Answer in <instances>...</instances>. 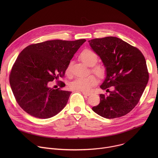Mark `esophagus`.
<instances>
[{"instance_id":"obj_1","label":"esophagus","mask_w":158,"mask_h":158,"mask_svg":"<svg viewBox=\"0 0 158 158\" xmlns=\"http://www.w3.org/2000/svg\"><path fill=\"white\" fill-rule=\"evenodd\" d=\"M82 93L84 95V96H89L91 94H92V93L91 92H85V91H82Z\"/></svg>"}]
</instances>
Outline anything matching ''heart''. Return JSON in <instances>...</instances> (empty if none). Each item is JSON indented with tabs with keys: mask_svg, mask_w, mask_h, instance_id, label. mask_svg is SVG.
<instances>
[{
	"mask_svg": "<svg viewBox=\"0 0 158 158\" xmlns=\"http://www.w3.org/2000/svg\"><path fill=\"white\" fill-rule=\"evenodd\" d=\"M80 59L87 66L93 67L97 63L98 57L94 51L91 49H86L81 53ZM71 65L72 62H70L67 67L66 73L67 74L71 73ZM92 72L100 77H103L105 74L104 69L100 65L94 67L92 69ZM97 82V79L93 75L88 76L87 77H79L71 82L70 87L71 89L76 90V91L87 92L90 91L93 86L96 85Z\"/></svg>",
	"mask_w": 158,
	"mask_h": 158,
	"instance_id": "obj_1",
	"label": "heart"
}]
</instances>
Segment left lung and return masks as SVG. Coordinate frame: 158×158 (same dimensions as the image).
<instances>
[{"label":"left lung","mask_w":158,"mask_h":158,"mask_svg":"<svg viewBox=\"0 0 158 158\" xmlns=\"http://www.w3.org/2000/svg\"><path fill=\"white\" fill-rule=\"evenodd\" d=\"M88 42L106 68V77L100 87L107 91L110 86L115 88L109 95L100 94V103L92 109L107 119L127 114L138 103L149 80L143 54L138 48L116 37Z\"/></svg>","instance_id":"8db88e82"}]
</instances>
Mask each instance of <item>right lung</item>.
<instances>
[{"label":"right lung","mask_w":158,"mask_h":158,"mask_svg":"<svg viewBox=\"0 0 158 158\" xmlns=\"http://www.w3.org/2000/svg\"><path fill=\"white\" fill-rule=\"evenodd\" d=\"M86 41L52 40L31 44L18 56L10 74L14 96L29 114L40 119L53 117L66 106L71 92L54 89L49 82L64 77L74 54ZM61 82V81H60Z\"/></svg>","instance_id":"right-lung-1"}]
</instances>
